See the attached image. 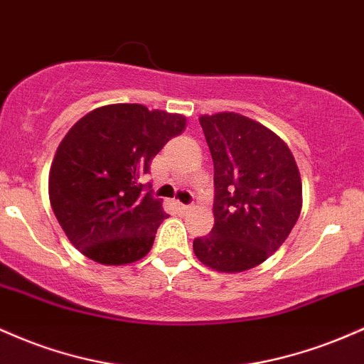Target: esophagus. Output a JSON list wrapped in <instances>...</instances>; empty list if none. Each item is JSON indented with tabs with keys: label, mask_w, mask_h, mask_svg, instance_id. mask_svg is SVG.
Segmentation results:
<instances>
[{
	"label": "esophagus",
	"mask_w": 364,
	"mask_h": 364,
	"mask_svg": "<svg viewBox=\"0 0 364 364\" xmlns=\"http://www.w3.org/2000/svg\"><path fill=\"white\" fill-rule=\"evenodd\" d=\"M178 210H181L182 213H186V211L191 210V204H182V203H178Z\"/></svg>",
	"instance_id": "1"
}]
</instances>
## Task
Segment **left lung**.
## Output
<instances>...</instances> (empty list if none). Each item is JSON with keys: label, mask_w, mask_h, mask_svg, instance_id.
Here are the masks:
<instances>
[{"label": "left lung", "mask_w": 364, "mask_h": 364, "mask_svg": "<svg viewBox=\"0 0 364 364\" xmlns=\"http://www.w3.org/2000/svg\"><path fill=\"white\" fill-rule=\"evenodd\" d=\"M215 166V225L194 239L206 267L251 270L285 242L303 208V183L291 149L251 118L234 112L199 117Z\"/></svg>", "instance_id": "1"}]
</instances>
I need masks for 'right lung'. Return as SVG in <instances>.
<instances>
[{"mask_svg": "<svg viewBox=\"0 0 364 364\" xmlns=\"http://www.w3.org/2000/svg\"><path fill=\"white\" fill-rule=\"evenodd\" d=\"M183 130V115L127 103L92 109L68 130L51 163L48 189L56 220L84 256L117 267L151 251L168 215L139 178Z\"/></svg>", "mask_w": 364, "mask_h": 364, "instance_id": "obj_1", "label": "right lung"}]
</instances>
